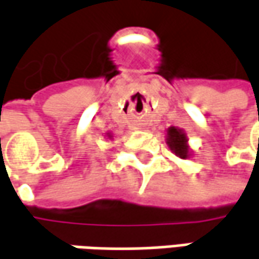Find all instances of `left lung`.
I'll list each match as a JSON object with an SVG mask.
<instances>
[{
  "mask_svg": "<svg viewBox=\"0 0 259 259\" xmlns=\"http://www.w3.org/2000/svg\"><path fill=\"white\" fill-rule=\"evenodd\" d=\"M166 145L171 149V152L181 159H187L191 156V149L188 145L187 133L180 127L171 126L166 129Z\"/></svg>",
  "mask_w": 259,
  "mask_h": 259,
  "instance_id": "8db88e82",
  "label": "left lung"
}]
</instances>
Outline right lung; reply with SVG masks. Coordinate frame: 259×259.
Instances as JSON below:
<instances>
[{"label":"right lung","mask_w":259,"mask_h":259,"mask_svg":"<svg viewBox=\"0 0 259 259\" xmlns=\"http://www.w3.org/2000/svg\"><path fill=\"white\" fill-rule=\"evenodd\" d=\"M106 136H107L108 139H111V138H113V135H111V133H110V132H108V133H106Z\"/></svg>","instance_id":"add662e5"}]
</instances>
